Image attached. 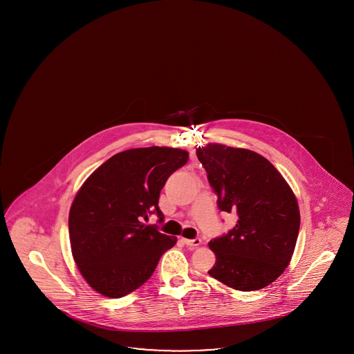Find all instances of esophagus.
Listing matches in <instances>:
<instances>
[{"label":"esophagus","mask_w":354,"mask_h":354,"mask_svg":"<svg viewBox=\"0 0 354 354\" xmlns=\"http://www.w3.org/2000/svg\"><path fill=\"white\" fill-rule=\"evenodd\" d=\"M182 241L188 247H199L202 244L201 239H182Z\"/></svg>","instance_id":"1"}]
</instances>
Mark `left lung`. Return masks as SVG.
Instances as JSON below:
<instances>
[{
  "instance_id": "8db88e82",
  "label": "left lung",
  "mask_w": 354,
  "mask_h": 354,
  "mask_svg": "<svg viewBox=\"0 0 354 354\" xmlns=\"http://www.w3.org/2000/svg\"><path fill=\"white\" fill-rule=\"evenodd\" d=\"M221 211L236 225L208 243L216 256L209 276L236 290L273 283L290 263L299 230V203L268 159L247 149L208 143L196 149Z\"/></svg>"
}]
</instances>
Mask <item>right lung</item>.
<instances>
[{"mask_svg":"<svg viewBox=\"0 0 354 354\" xmlns=\"http://www.w3.org/2000/svg\"><path fill=\"white\" fill-rule=\"evenodd\" d=\"M188 152L142 147L118 152L78 189L68 212L73 259L86 283L102 296L119 299L143 286L176 237L147 225L163 221L159 195L169 175L185 166Z\"/></svg>","mask_w":354,"mask_h":354,"instance_id":"right-lung-1","label":"right lung"}]
</instances>
